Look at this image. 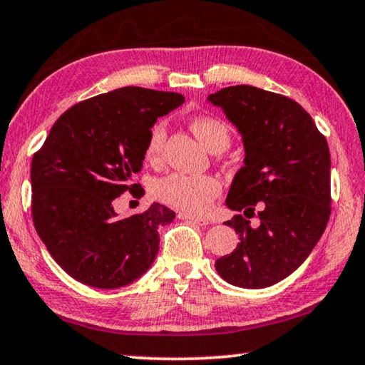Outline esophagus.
<instances>
[{
    "mask_svg": "<svg viewBox=\"0 0 365 365\" xmlns=\"http://www.w3.org/2000/svg\"><path fill=\"white\" fill-rule=\"evenodd\" d=\"M177 217H178V220H188V221H192V222H195V225H200V226H208L210 225V221L205 220V217L188 215V213H178Z\"/></svg>",
    "mask_w": 365,
    "mask_h": 365,
    "instance_id": "34e87169",
    "label": "esophagus"
}]
</instances>
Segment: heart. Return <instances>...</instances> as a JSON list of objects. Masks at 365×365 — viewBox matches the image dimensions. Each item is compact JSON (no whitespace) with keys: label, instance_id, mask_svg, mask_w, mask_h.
I'll list each match as a JSON object with an SVG mask.
<instances>
[{"label":"heart","instance_id":"b5f03b06","mask_svg":"<svg viewBox=\"0 0 365 365\" xmlns=\"http://www.w3.org/2000/svg\"><path fill=\"white\" fill-rule=\"evenodd\" d=\"M190 126L211 152L225 150L231 143L230 128L220 119L208 116L195 118ZM164 144L165 126L162 123H157L150 128L148 143L144 148V157L149 164H159L162 154H164ZM220 192V182L211 175L170 173L154 185V195L157 200L172 206V208L193 215L205 213Z\"/></svg>","mask_w":365,"mask_h":365}]
</instances>
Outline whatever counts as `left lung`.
<instances>
[{
    "label": "left lung",
    "instance_id": "8db88e82",
    "mask_svg": "<svg viewBox=\"0 0 365 365\" xmlns=\"http://www.w3.org/2000/svg\"><path fill=\"white\" fill-rule=\"evenodd\" d=\"M242 134L244 167L236 173L226 205L236 215L239 242L216 260L227 284L265 288L304 262L331 215V159L326 138L312 116L293 101L257 86H227L208 96ZM258 212L259 225L247 217Z\"/></svg>",
    "mask_w": 365,
    "mask_h": 365
}]
</instances>
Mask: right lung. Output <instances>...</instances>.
Returning a JSON list of instances; mask_svg holds the SVG:
<instances>
[{
    "label": "right lung",
    "mask_w": 365,
    "mask_h": 365,
    "mask_svg": "<svg viewBox=\"0 0 365 365\" xmlns=\"http://www.w3.org/2000/svg\"><path fill=\"white\" fill-rule=\"evenodd\" d=\"M185 101L180 93L124 86L80 101L53 124L32 157L31 213L37 235L70 277L96 288L139 279L159 252V226L175 213L154 203L118 217L113 201L143 168L157 118Z\"/></svg>",
    "instance_id": "right-lung-1"
}]
</instances>
